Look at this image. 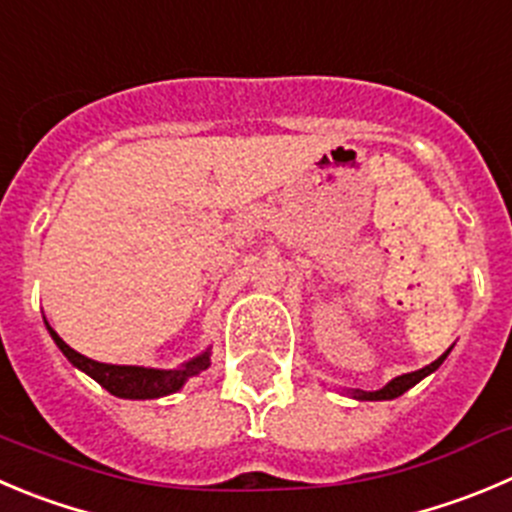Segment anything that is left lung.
I'll use <instances>...</instances> for the list:
<instances>
[{
  "label": "left lung",
  "mask_w": 512,
  "mask_h": 512,
  "mask_svg": "<svg viewBox=\"0 0 512 512\" xmlns=\"http://www.w3.org/2000/svg\"><path fill=\"white\" fill-rule=\"evenodd\" d=\"M447 354H450V349H447V352L442 354V357H437L432 364H427V367L417 369V372H410V374H402V377H394L392 382H387L382 389H377V392H362V389H354L352 397L354 399H372V402H377V399H394V397H399V394H405L410 387H415V384L420 382V379H425L427 374L435 372V369L440 367L442 362H445Z\"/></svg>",
  "instance_id": "8db88e82"
}]
</instances>
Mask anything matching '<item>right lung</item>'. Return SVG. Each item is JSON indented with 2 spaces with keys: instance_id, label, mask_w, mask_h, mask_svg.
Returning a JSON list of instances; mask_svg holds the SVG:
<instances>
[{
  "instance_id": "1",
  "label": "right lung",
  "mask_w": 512,
  "mask_h": 512,
  "mask_svg": "<svg viewBox=\"0 0 512 512\" xmlns=\"http://www.w3.org/2000/svg\"><path fill=\"white\" fill-rule=\"evenodd\" d=\"M47 324V321H45ZM50 329L52 339L60 347V352L65 354L72 362V367L82 369L85 374H90L100 387H105L107 392L115 394V397L123 399H158L165 394L178 392L183 384L188 382V377H196L198 372L211 367V352H203L198 357H193L191 362H186L178 369H150V367H128V364H102L95 359L85 357V354L75 352L70 344H65L60 339V334Z\"/></svg>"
}]
</instances>
